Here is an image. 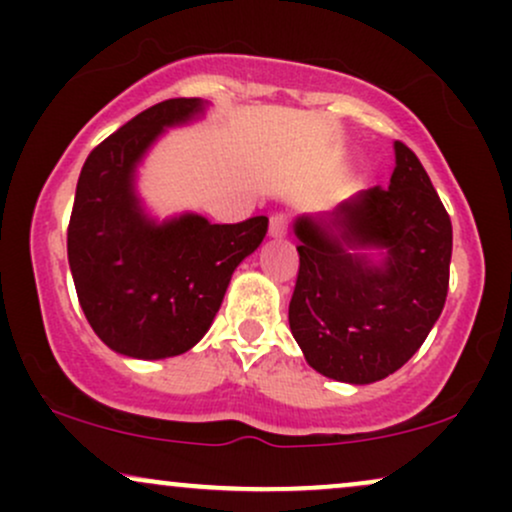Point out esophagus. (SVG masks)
Here are the masks:
<instances>
[{"label":"esophagus","instance_id":"1","mask_svg":"<svg viewBox=\"0 0 512 512\" xmlns=\"http://www.w3.org/2000/svg\"><path fill=\"white\" fill-rule=\"evenodd\" d=\"M286 228H289V221H286L284 214H274L272 219H269V236L272 238H284Z\"/></svg>","mask_w":512,"mask_h":512}]
</instances>
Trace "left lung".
Returning <instances> with one entry per match:
<instances>
[{
	"mask_svg": "<svg viewBox=\"0 0 512 512\" xmlns=\"http://www.w3.org/2000/svg\"><path fill=\"white\" fill-rule=\"evenodd\" d=\"M291 334L310 368L349 385L387 378L419 351L448 296L452 226L421 161L395 142L390 187L293 221Z\"/></svg>",
	"mask_w": 512,
	"mask_h": 512,
	"instance_id": "1",
	"label": "left lung"
}]
</instances>
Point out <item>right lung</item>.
Listing matches in <instances>:
<instances>
[{"label":"right lung","instance_id":"obj_1","mask_svg":"<svg viewBox=\"0 0 512 512\" xmlns=\"http://www.w3.org/2000/svg\"><path fill=\"white\" fill-rule=\"evenodd\" d=\"M209 101L170 98L91 151L76 182L67 255L88 325L115 354L158 361L190 351L219 313L231 276L267 236V216L211 223L195 211L158 216L139 168L168 129L207 115Z\"/></svg>","mask_w":512,"mask_h":512}]
</instances>
